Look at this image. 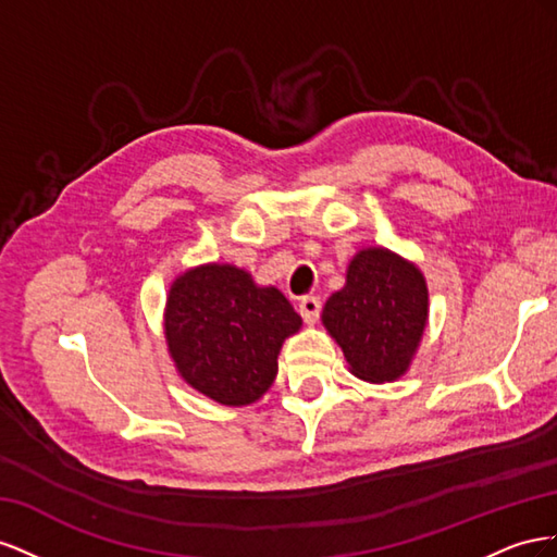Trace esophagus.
<instances>
[{
    "mask_svg": "<svg viewBox=\"0 0 557 557\" xmlns=\"http://www.w3.org/2000/svg\"><path fill=\"white\" fill-rule=\"evenodd\" d=\"M320 310H322V304H320V298H317V296H304V298L298 300V312H300V317H304L308 324L317 322V317H320Z\"/></svg>",
    "mask_w": 557,
    "mask_h": 557,
    "instance_id": "34e87169",
    "label": "esophagus"
}]
</instances>
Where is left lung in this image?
<instances>
[{"mask_svg":"<svg viewBox=\"0 0 557 557\" xmlns=\"http://www.w3.org/2000/svg\"><path fill=\"white\" fill-rule=\"evenodd\" d=\"M426 320L422 270L385 247L359 249L347 265L345 287L322 310V324L341 345L349 373L373 385L406 375Z\"/></svg>","mask_w":557,"mask_h":557,"instance_id":"obj_1","label":"left lung"}]
</instances>
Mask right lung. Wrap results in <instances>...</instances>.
<instances>
[{
  "instance_id": "obj_1",
  "label": "right lung",
  "mask_w": 557,
  "mask_h": 557,
  "mask_svg": "<svg viewBox=\"0 0 557 557\" xmlns=\"http://www.w3.org/2000/svg\"><path fill=\"white\" fill-rule=\"evenodd\" d=\"M304 320L275 287L245 268L202 263L170 284L163 333L188 387L221 406L259 401L277 375V355Z\"/></svg>"
}]
</instances>
